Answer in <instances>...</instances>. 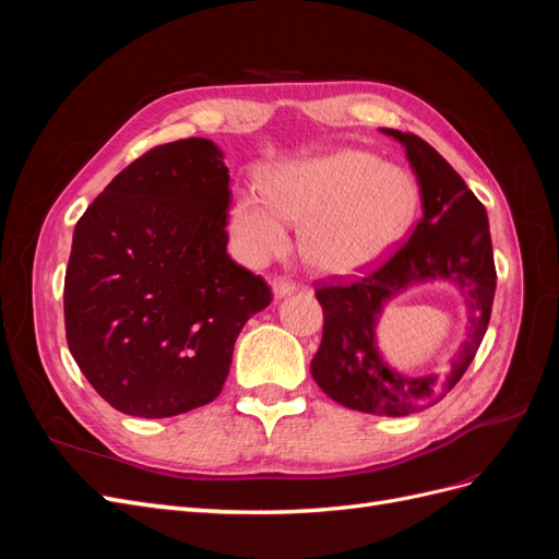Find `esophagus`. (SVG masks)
I'll use <instances>...</instances> for the list:
<instances>
[{
  "mask_svg": "<svg viewBox=\"0 0 559 559\" xmlns=\"http://www.w3.org/2000/svg\"><path fill=\"white\" fill-rule=\"evenodd\" d=\"M296 289H298V284L294 280H286V277H275L273 280V292H275L277 298L292 296Z\"/></svg>",
  "mask_w": 559,
  "mask_h": 559,
  "instance_id": "34e87169",
  "label": "esophagus"
}]
</instances>
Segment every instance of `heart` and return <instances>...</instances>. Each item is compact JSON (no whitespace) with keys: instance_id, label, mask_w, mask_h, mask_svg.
<instances>
[{"instance_id":"1","label":"heart","mask_w":559,"mask_h":559,"mask_svg":"<svg viewBox=\"0 0 559 559\" xmlns=\"http://www.w3.org/2000/svg\"><path fill=\"white\" fill-rule=\"evenodd\" d=\"M419 210L411 175L366 151H337L280 167L265 193L245 191L230 207V233L249 261L289 245V222H308L300 249L321 273L349 275L380 263L408 235Z\"/></svg>"}]
</instances>
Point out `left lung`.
I'll return each instance as SVG.
<instances>
[{
  "label": "left lung",
  "instance_id": "8db88e82",
  "mask_svg": "<svg viewBox=\"0 0 559 559\" xmlns=\"http://www.w3.org/2000/svg\"><path fill=\"white\" fill-rule=\"evenodd\" d=\"M403 146L419 181L421 218L411 238L361 277L333 275L314 294L324 333L310 364L321 392L345 408L401 417L431 408L462 380L483 343L497 289L487 212L464 179L417 134L384 130ZM448 278L467 298L469 337L448 374L408 379L394 374L374 347V321L383 302L413 281Z\"/></svg>",
  "mask_w": 559,
  "mask_h": 559
}]
</instances>
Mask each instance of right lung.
<instances>
[{
	"label": "right lung",
	"mask_w": 559,
	"mask_h": 559,
	"mask_svg": "<svg viewBox=\"0 0 559 559\" xmlns=\"http://www.w3.org/2000/svg\"><path fill=\"white\" fill-rule=\"evenodd\" d=\"M228 167L210 140L148 148L74 228L64 333L111 408L173 417L218 396L245 321L273 300L228 253Z\"/></svg>",
	"instance_id": "add662e5"
}]
</instances>
